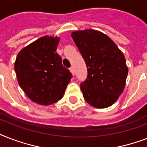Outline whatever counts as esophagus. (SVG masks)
<instances>
[{
    "label": "esophagus",
    "instance_id": "esophagus-1",
    "mask_svg": "<svg viewBox=\"0 0 147 147\" xmlns=\"http://www.w3.org/2000/svg\"><path fill=\"white\" fill-rule=\"evenodd\" d=\"M69 70H70V71L71 72V74H72V75L74 76V75H75V70H74L73 67H71V68L69 69Z\"/></svg>",
    "mask_w": 147,
    "mask_h": 147
}]
</instances>
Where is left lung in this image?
<instances>
[{"label":"left lung","instance_id":"left-lung-1","mask_svg":"<svg viewBox=\"0 0 147 147\" xmlns=\"http://www.w3.org/2000/svg\"><path fill=\"white\" fill-rule=\"evenodd\" d=\"M88 68L81 84L85 100L96 108L116 102L125 88L128 67L123 53L106 34L88 29L71 34Z\"/></svg>","mask_w":147,"mask_h":147}]
</instances>
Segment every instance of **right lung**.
I'll return each mask as SVG.
<instances>
[{
  "instance_id": "add662e5",
  "label": "right lung",
  "mask_w": 147,
  "mask_h": 147,
  "mask_svg": "<svg viewBox=\"0 0 147 147\" xmlns=\"http://www.w3.org/2000/svg\"><path fill=\"white\" fill-rule=\"evenodd\" d=\"M59 37L44 36L18 53L14 69L20 86L33 102L49 105L63 97L72 75L56 53Z\"/></svg>"
}]
</instances>
